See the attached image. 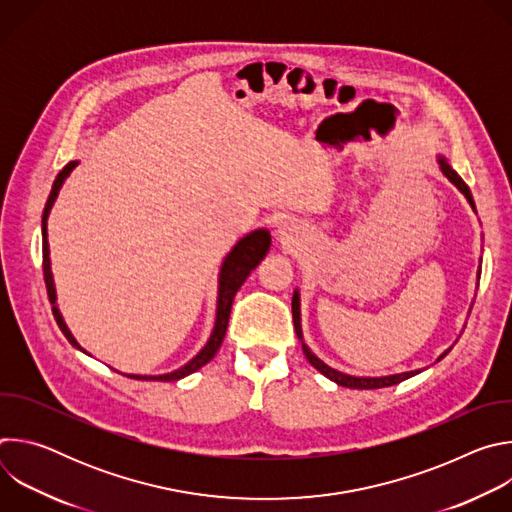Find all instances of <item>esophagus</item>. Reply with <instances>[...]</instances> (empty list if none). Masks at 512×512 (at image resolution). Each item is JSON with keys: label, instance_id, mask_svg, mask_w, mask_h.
Listing matches in <instances>:
<instances>
[{"label": "esophagus", "instance_id": "esophagus-1", "mask_svg": "<svg viewBox=\"0 0 512 512\" xmlns=\"http://www.w3.org/2000/svg\"><path fill=\"white\" fill-rule=\"evenodd\" d=\"M298 237V229L291 225V223H283L279 227V239L281 241H294Z\"/></svg>", "mask_w": 512, "mask_h": 512}]
</instances>
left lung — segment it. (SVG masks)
Listing matches in <instances>:
<instances>
[{"label":"left lung","mask_w":512,"mask_h":512,"mask_svg":"<svg viewBox=\"0 0 512 512\" xmlns=\"http://www.w3.org/2000/svg\"><path fill=\"white\" fill-rule=\"evenodd\" d=\"M440 166H442V172L448 176V180L468 198V202L472 204V208L476 210V206H474V198H472V192H470V188L466 186V182L458 176V172H454L452 170V166L444 160V158H440ZM291 312H294V326H296V334H298V338L302 340V326H300V300H298V291L294 294V300H291ZM302 348H304V354H306V358L310 360V364L314 369H318L324 377H328L330 381H334V383H338L340 387H348V389H383V387H391V385H397V383H401V381H405V379H409V377H413V375H417L419 371H411V373H401V375H391V377H350V375H342V373H338V371H334V369H330L328 364H324L318 356H314L312 352H310V348L302 342ZM448 352H444L442 356H440V360L446 356Z\"/></svg>","instance_id":"left-lung-1"}]
</instances>
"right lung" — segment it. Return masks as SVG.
<instances>
[{
	"instance_id": "obj_1",
	"label": "right lung",
	"mask_w": 512,
	"mask_h": 512,
	"mask_svg": "<svg viewBox=\"0 0 512 512\" xmlns=\"http://www.w3.org/2000/svg\"><path fill=\"white\" fill-rule=\"evenodd\" d=\"M77 166V162H70L66 164L54 184H52V190H50V196L46 200V206H44V214H42V269H44V283H46V291H48V300L52 304V314H54V320L58 324V328L62 330V334L68 338V342L72 346H77V340L72 338V334L68 332L66 324L62 322L60 318V312L58 308L54 306L56 302V296H54V283H52V273H50V259H48V241H46V216L52 208V202L64 182V178L70 174V170ZM269 245H271V237L267 231H255L251 235H247L245 239H241L237 243V247L229 253V257L225 259L223 263V271H221V287H218V308H216V324H214V330H212V336L210 340L206 342V346L188 362L184 364L182 369L174 371V373H168V375H160V377H139V375H129L131 379H137V381H178L194 371H198L200 367H204V364L216 354V350L221 348L223 344V338L227 334V326H229V316H231V308H233V300L237 296V291L241 289V285L245 283V279L249 277V273L259 265V261L265 257V253L269 251Z\"/></svg>"
}]
</instances>
